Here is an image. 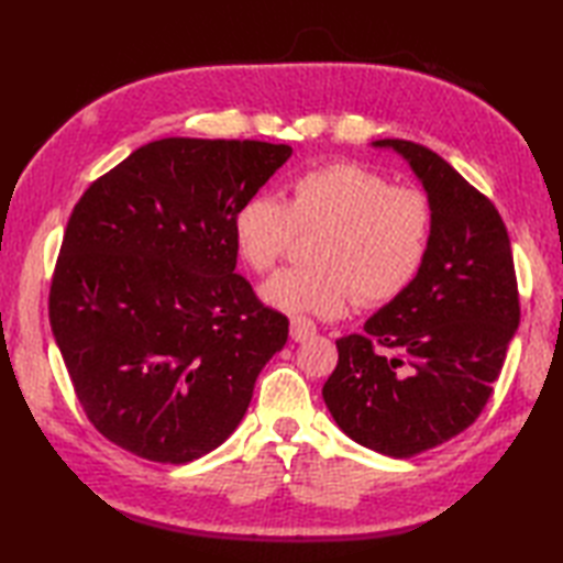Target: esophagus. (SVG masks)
Wrapping results in <instances>:
<instances>
[{"label": "esophagus", "mask_w": 563, "mask_h": 563, "mask_svg": "<svg viewBox=\"0 0 563 563\" xmlns=\"http://www.w3.org/2000/svg\"><path fill=\"white\" fill-rule=\"evenodd\" d=\"M314 333H317L314 321H309V319H305V317H295V319L290 321V339H292V341L302 343V341H307V339H312Z\"/></svg>", "instance_id": "obj_1"}]
</instances>
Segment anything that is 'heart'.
<instances>
[{
    "label": "heart",
    "mask_w": 563,
    "mask_h": 563,
    "mask_svg": "<svg viewBox=\"0 0 563 563\" xmlns=\"http://www.w3.org/2000/svg\"><path fill=\"white\" fill-rule=\"evenodd\" d=\"M317 236L312 268H285L261 285V300L290 317L333 319L357 297L375 307L399 297L421 273L433 239V208L416 188H391L369 166L333 162L295 178L290 206L254 194L236 208V256L266 273L297 232Z\"/></svg>",
    "instance_id": "heart-1"
}]
</instances>
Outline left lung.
Returning <instances> with one entry per match:
<instances>
[{"label": "left lung", "instance_id": "left-lung-1", "mask_svg": "<svg viewBox=\"0 0 563 563\" xmlns=\"http://www.w3.org/2000/svg\"><path fill=\"white\" fill-rule=\"evenodd\" d=\"M373 147L411 166L433 208V239L409 288L363 333L336 341L339 365L321 397L357 445L406 460L460 435L484 411L520 324L518 280L492 200L423 145Z\"/></svg>", "mask_w": 563, "mask_h": 563}]
</instances>
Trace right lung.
Instances as JSON below:
<instances>
[{
    "mask_svg": "<svg viewBox=\"0 0 563 563\" xmlns=\"http://www.w3.org/2000/svg\"><path fill=\"white\" fill-rule=\"evenodd\" d=\"M290 154L256 140H157L71 210L51 329L81 409L118 448L186 464L242 423L288 319L234 273L232 218Z\"/></svg>",
    "mask_w": 563,
    "mask_h": 563,
    "instance_id": "1",
    "label": "right lung"
}]
</instances>
